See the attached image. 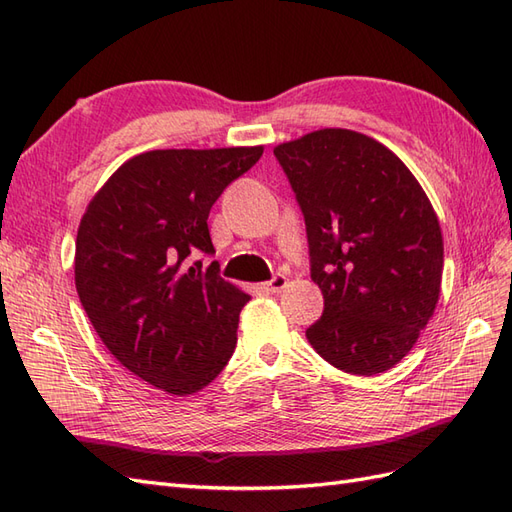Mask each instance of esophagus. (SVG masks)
<instances>
[{"label":"esophagus","instance_id":"34e87169","mask_svg":"<svg viewBox=\"0 0 512 512\" xmlns=\"http://www.w3.org/2000/svg\"><path fill=\"white\" fill-rule=\"evenodd\" d=\"M286 282H289V280H286V276H282V273H276V276H273L269 282L263 284V289L269 291V293H280L286 286Z\"/></svg>","mask_w":512,"mask_h":512}]
</instances>
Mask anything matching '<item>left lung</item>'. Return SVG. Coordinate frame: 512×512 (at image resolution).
I'll use <instances>...</instances> for the list:
<instances>
[{
	"instance_id": "8db88e82",
	"label": "left lung",
	"mask_w": 512,
	"mask_h": 512,
	"mask_svg": "<svg viewBox=\"0 0 512 512\" xmlns=\"http://www.w3.org/2000/svg\"><path fill=\"white\" fill-rule=\"evenodd\" d=\"M306 221L323 315L308 343L336 369L376 376L413 350L439 302L443 236L391 149L326 128L273 149Z\"/></svg>"
}]
</instances>
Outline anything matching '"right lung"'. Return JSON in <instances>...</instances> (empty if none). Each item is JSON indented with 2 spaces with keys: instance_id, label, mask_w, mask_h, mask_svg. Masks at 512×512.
Segmentation results:
<instances>
[{
  "instance_id": "add662e5",
  "label": "right lung",
  "mask_w": 512,
  "mask_h": 512,
  "mask_svg": "<svg viewBox=\"0 0 512 512\" xmlns=\"http://www.w3.org/2000/svg\"><path fill=\"white\" fill-rule=\"evenodd\" d=\"M263 147L154 149L130 158L91 199L76 239V289L99 339L147 384L191 395L236 345L249 295L206 269L210 208Z\"/></svg>"
}]
</instances>
